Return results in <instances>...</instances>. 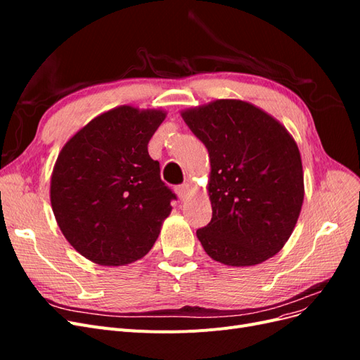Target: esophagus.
Masks as SVG:
<instances>
[{
  "label": "esophagus",
  "mask_w": 360,
  "mask_h": 360,
  "mask_svg": "<svg viewBox=\"0 0 360 360\" xmlns=\"http://www.w3.org/2000/svg\"><path fill=\"white\" fill-rule=\"evenodd\" d=\"M176 192H177L179 198L181 201H186V200H189L192 197L193 189H192V186H191L189 183H184V184H180V186L176 189Z\"/></svg>",
  "instance_id": "34e87169"
}]
</instances>
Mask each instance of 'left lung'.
<instances>
[{"instance_id":"obj_1","label":"left lung","mask_w":360,"mask_h":360,"mask_svg":"<svg viewBox=\"0 0 360 360\" xmlns=\"http://www.w3.org/2000/svg\"><path fill=\"white\" fill-rule=\"evenodd\" d=\"M180 114L210 158L213 214L197 231L207 255L231 267L276 255L304 197L296 141L275 117L246 101L219 99Z\"/></svg>"}]
</instances>
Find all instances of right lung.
Here are the masks:
<instances>
[{
	"instance_id": "right-lung-1",
	"label": "right lung",
	"mask_w": 360,
	"mask_h": 360,
	"mask_svg": "<svg viewBox=\"0 0 360 360\" xmlns=\"http://www.w3.org/2000/svg\"><path fill=\"white\" fill-rule=\"evenodd\" d=\"M163 110L122 105L94 117L58 153L51 205L63 236L86 259L126 266L153 248L176 200L148 141Z\"/></svg>"
}]
</instances>
